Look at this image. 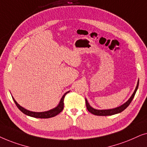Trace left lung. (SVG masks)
<instances>
[{"label": "left lung", "instance_id": "left-lung-1", "mask_svg": "<svg viewBox=\"0 0 147 147\" xmlns=\"http://www.w3.org/2000/svg\"><path fill=\"white\" fill-rule=\"evenodd\" d=\"M138 85H139V81H138L137 85H136V89H135L134 93H133V94L132 95V96L130 97V99H129L126 103H124V104L122 105H120V106L116 107V108L109 109H96L91 107V105H90L89 103H88L87 99H85V103H86V106H87V110L89 111V112L93 113V114L96 115V116H111V115H114V114H116V113L122 112V111H124V109H126L129 105H130L131 101H132L135 94H136V92L138 89Z\"/></svg>", "mask_w": 147, "mask_h": 147}]
</instances>
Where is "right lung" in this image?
Masks as SVG:
<instances>
[{"label":"right lung","mask_w":147,"mask_h":147,"mask_svg":"<svg viewBox=\"0 0 147 147\" xmlns=\"http://www.w3.org/2000/svg\"><path fill=\"white\" fill-rule=\"evenodd\" d=\"M68 92H66V93L64 94V95L60 99L59 104L57 105V107H54V109H50V110L46 111H43V112H34V111H31L29 110H27V109H25L24 107H21V105H19L16 101L15 100V99L13 98V100H14V102L15 104L17 106V107L19 109V110L22 111L23 113H25V115H27V116L34 117V118H52V117L56 116V115H58V113H60L61 111L63 110L64 109V99L65 95L67 94Z\"/></svg>","instance_id":"obj_1"}]
</instances>
